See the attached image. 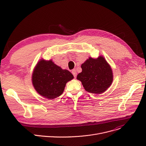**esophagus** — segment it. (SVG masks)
<instances>
[{
    "label": "esophagus",
    "instance_id": "obj_1",
    "mask_svg": "<svg viewBox=\"0 0 146 146\" xmlns=\"http://www.w3.org/2000/svg\"><path fill=\"white\" fill-rule=\"evenodd\" d=\"M72 73L73 75L74 76V77H76V76H77V72H76V70L75 69H73V70H72Z\"/></svg>",
    "mask_w": 146,
    "mask_h": 146
}]
</instances>
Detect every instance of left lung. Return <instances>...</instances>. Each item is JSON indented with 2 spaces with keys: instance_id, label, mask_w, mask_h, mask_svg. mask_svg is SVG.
Returning <instances> with one entry per match:
<instances>
[{
  "instance_id": "obj_1",
  "label": "left lung",
  "mask_w": 146,
  "mask_h": 146,
  "mask_svg": "<svg viewBox=\"0 0 146 146\" xmlns=\"http://www.w3.org/2000/svg\"><path fill=\"white\" fill-rule=\"evenodd\" d=\"M82 72L77 79L81 81L84 89L92 94H100L111 84L113 76L111 68L105 59L90 58L81 65Z\"/></svg>"
}]
</instances>
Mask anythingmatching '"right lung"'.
Masks as SVG:
<instances>
[{
    "label": "right lung",
    "instance_id": "add662e5",
    "mask_svg": "<svg viewBox=\"0 0 146 146\" xmlns=\"http://www.w3.org/2000/svg\"><path fill=\"white\" fill-rule=\"evenodd\" d=\"M73 77L69 71L62 69L51 60H41L34 70L32 82L40 95L52 99L63 93L66 82Z\"/></svg>",
    "mask_w": 146,
    "mask_h": 146
}]
</instances>
